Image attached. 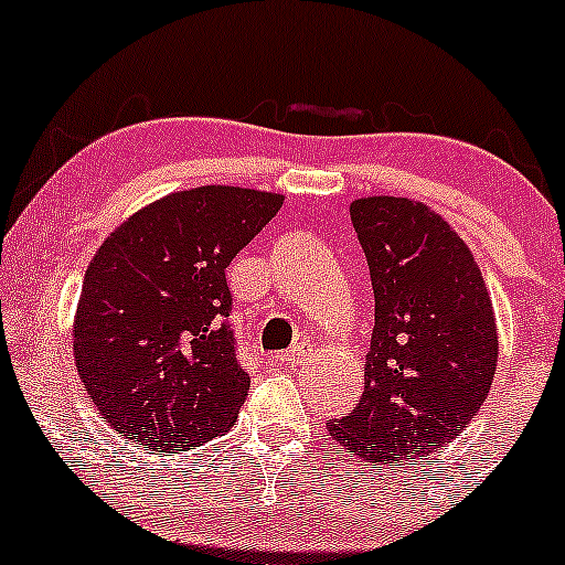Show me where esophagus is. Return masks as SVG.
Returning a JSON list of instances; mask_svg holds the SVG:
<instances>
[{"instance_id": "34e87169", "label": "esophagus", "mask_w": 565, "mask_h": 565, "mask_svg": "<svg viewBox=\"0 0 565 565\" xmlns=\"http://www.w3.org/2000/svg\"><path fill=\"white\" fill-rule=\"evenodd\" d=\"M305 353H308V342H297L295 348H289L287 353H278L276 355V364L281 366H297L300 361L305 359Z\"/></svg>"}]
</instances>
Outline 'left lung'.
Instances as JSON below:
<instances>
[{"mask_svg": "<svg viewBox=\"0 0 565 565\" xmlns=\"http://www.w3.org/2000/svg\"><path fill=\"white\" fill-rule=\"evenodd\" d=\"M350 220L372 276L374 329L364 395L327 430L382 468L417 462L451 444L491 391L494 305L470 246L433 206L361 196Z\"/></svg>", "mask_w": 565, "mask_h": 565, "instance_id": "left-lung-1", "label": "left lung"}]
</instances>
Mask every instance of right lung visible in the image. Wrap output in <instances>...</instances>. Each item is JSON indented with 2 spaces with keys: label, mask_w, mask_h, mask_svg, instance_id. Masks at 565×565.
Segmentation results:
<instances>
[{
  "label": "right lung",
  "mask_w": 565,
  "mask_h": 565,
  "mask_svg": "<svg viewBox=\"0 0 565 565\" xmlns=\"http://www.w3.org/2000/svg\"><path fill=\"white\" fill-rule=\"evenodd\" d=\"M281 193L199 185L108 233L84 274L74 361L103 419L146 451L228 433L249 374L225 327V268L281 210Z\"/></svg>",
  "instance_id": "right-lung-1"
}]
</instances>
